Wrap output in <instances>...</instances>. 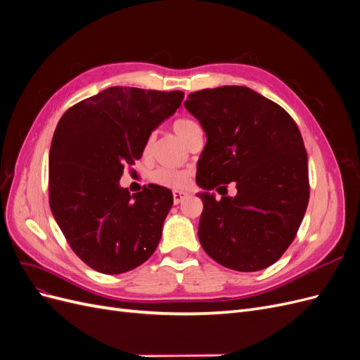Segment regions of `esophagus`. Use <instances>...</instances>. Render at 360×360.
<instances>
[{
	"mask_svg": "<svg viewBox=\"0 0 360 360\" xmlns=\"http://www.w3.org/2000/svg\"><path fill=\"white\" fill-rule=\"evenodd\" d=\"M172 197H174V204H180L184 198H186V193L181 192V191H174Z\"/></svg>",
	"mask_w": 360,
	"mask_h": 360,
	"instance_id": "34e87169",
	"label": "esophagus"
}]
</instances>
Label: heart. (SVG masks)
Segmentation results:
<instances>
[{
  "label": "heart",
  "mask_w": 360,
  "mask_h": 360,
  "mask_svg": "<svg viewBox=\"0 0 360 360\" xmlns=\"http://www.w3.org/2000/svg\"><path fill=\"white\" fill-rule=\"evenodd\" d=\"M198 127V124L192 122L189 118H177L176 122L172 123V130L176 132L184 143L189 138L191 132ZM151 150H153V136H150L143 148V156L148 158L151 155ZM192 172L189 169H176V168H167L160 167L156 168L153 172L150 174V181L156 184V186H162L167 189H184L191 183Z\"/></svg>",
  "instance_id": "obj_1"
}]
</instances>
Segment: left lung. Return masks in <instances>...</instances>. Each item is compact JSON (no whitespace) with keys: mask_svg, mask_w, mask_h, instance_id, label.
I'll use <instances>...</instances> for the list:
<instances>
[{"mask_svg":"<svg viewBox=\"0 0 360 360\" xmlns=\"http://www.w3.org/2000/svg\"><path fill=\"white\" fill-rule=\"evenodd\" d=\"M184 106L207 136L197 183L226 193L233 181L237 189L219 201L200 195L202 249L237 271L271 266L296 237L309 201L308 155L296 122L248 86L195 91Z\"/></svg>","mask_w":360,"mask_h":360,"instance_id":"1","label":"left lung"}]
</instances>
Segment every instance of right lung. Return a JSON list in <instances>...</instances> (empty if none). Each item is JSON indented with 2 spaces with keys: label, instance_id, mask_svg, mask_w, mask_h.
Instances as JSON below:
<instances>
[{
  "label": "right lung",
  "instance_id": "right-lung-1",
  "mask_svg": "<svg viewBox=\"0 0 360 360\" xmlns=\"http://www.w3.org/2000/svg\"><path fill=\"white\" fill-rule=\"evenodd\" d=\"M183 97L111 86L60 118L49 151V205L73 252L101 274L132 270L159 245L171 191L148 184L130 195L118 180Z\"/></svg>",
  "mask_w": 360,
  "mask_h": 360
}]
</instances>
